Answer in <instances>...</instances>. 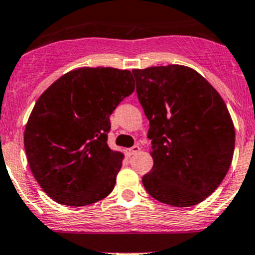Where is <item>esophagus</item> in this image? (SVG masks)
I'll return each instance as SVG.
<instances>
[{"instance_id": "esophagus-1", "label": "esophagus", "mask_w": 255, "mask_h": 255, "mask_svg": "<svg viewBox=\"0 0 255 255\" xmlns=\"http://www.w3.org/2000/svg\"><path fill=\"white\" fill-rule=\"evenodd\" d=\"M140 150H141L140 146L135 145V146H132V147H131V148H128V150H127V155L128 156V157H130V156H132V155H135V153H137Z\"/></svg>"}]
</instances>
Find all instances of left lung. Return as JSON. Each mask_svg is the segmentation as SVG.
I'll return each mask as SVG.
<instances>
[{
	"label": "left lung",
	"mask_w": 255,
	"mask_h": 255,
	"mask_svg": "<svg viewBox=\"0 0 255 255\" xmlns=\"http://www.w3.org/2000/svg\"><path fill=\"white\" fill-rule=\"evenodd\" d=\"M138 102L150 122L152 170L142 177L155 200L191 207L226 177L236 131L219 93L192 68L170 64L133 69Z\"/></svg>",
	"instance_id": "obj_1"
}]
</instances>
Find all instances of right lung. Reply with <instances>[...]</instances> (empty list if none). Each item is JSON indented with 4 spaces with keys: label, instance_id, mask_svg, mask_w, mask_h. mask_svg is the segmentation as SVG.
Listing matches in <instances>:
<instances>
[{
    "label": "right lung",
    "instance_id": "obj_1",
    "mask_svg": "<svg viewBox=\"0 0 255 255\" xmlns=\"http://www.w3.org/2000/svg\"><path fill=\"white\" fill-rule=\"evenodd\" d=\"M135 89L130 70L79 68L38 98L24 128L29 168L59 205L80 207L112 193L124 155L108 146L109 117Z\"/></svg>",
    "mask_w": 255,
    "mask_h": 255
}]
</instances>
